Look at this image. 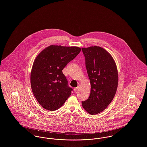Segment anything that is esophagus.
Masks as SVG:
<instances>
[{"instance_id": "34e87169", "label": "esophagus", "mask_w": 147, "mask_h": 147, "mask_svg": "<svg viewBox=\"0 0 147 147\" xmlns=\"http://www.w3.org/2000/svg\"><path fill=\"white\" fill-rule=\"evenodd\" d=\"M79 90V87H77V88H75L74 89V91L75 92H76L78 90Z\"/></svg>"}]
</instances>
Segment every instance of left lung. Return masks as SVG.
<instances>
[{
	"mask_svg": "<svg viewBox=\"0 0 147 147\" xmlns=\"http://www.w3.org/2000/svg\"><path fill=\"white\" fill-rule=\"evenodd\" d=\"M91 84L89 98L82 104L91 115L103 111L114 98L118 86V71L111 55L98 46L82 48Z\"/></svg>",
	"mask_w": 147,
	"mask_h": 147,
	"instance_id": "left-lung-1",
	"label": "left lung"
}]
</instances>
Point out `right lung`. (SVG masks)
<instances>
[{
    "mask_svg": "<svg viewBox=\"0 0 147 147\" xmlns=\"http://www.w3.org/2000/svg\"><path fill=\"white\" fill-rule=\"evenodd\" d=\"M80 51L78 47L51 45L36 58L31 71V86L37 101L46 110L58 109L70 96L73 89L62 70Z\"/></svg>",
    "mask_w": 147,
    "mask_h": 147,
    "instance_id": "add662e5",
    "label": "right lung"
}]
</instances>
